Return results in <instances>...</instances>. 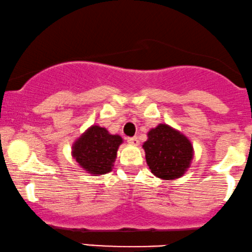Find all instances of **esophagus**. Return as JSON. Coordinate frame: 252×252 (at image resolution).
Here are the masks:
<instances>
[{"label":"esophagus","instance_id":"esophagus-1","mask_svg":"<svg viewBox=\"0 0 252 252\" xmlns=\"http://www.w3.org/2000/svg\"><path fill=\"white\" fill-rule=\"evenodd\" d=\"M127 141H128V144L133 145V146H138L139 145V140L137 137H132V138H127Z\"/></svg>","mask_w":252,"mask_h":252}]
</instances>
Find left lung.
I'll use <instances>...</instances> for the list:
<instances>
[{
	"mask_svg": "<svg viewBox=\"0 0 252 252\" xmlns=\"http://www.w3.org/2000/svg\"><path fill=\"white\" fill-rule=\"evenodd\" d=\"M143 149L151 173L162 180H176L184 176L194 153L190 139L167 124H159L147 132Z\"/></svg>",
	"mask_w": 252,
	"mask_h": 252,
	"instance_id": "8db88e82",
	"label": "left lung"
}]
</instances>
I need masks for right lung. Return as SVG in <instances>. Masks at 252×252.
I'll list each match as a JSON object with an SVG mask.
<instances>
[{
    "label": "right lung",
    "instance_id": "obj_1",
    "mask_svg": "<svg viewBox=\"0 0 252 252\" xmlns=\"http://www.w3.org/2000/svg\"><path fill=\"white\" fill-rule=\"evenodd\" d=\"M124 139L107 128L92 125L72 145V157L86 173L102 176L113 170Z\"/></svg>",
    "mask_w": 252,
    "mask_h": 252
}]
</instances>
